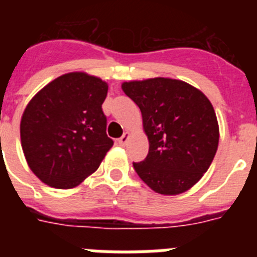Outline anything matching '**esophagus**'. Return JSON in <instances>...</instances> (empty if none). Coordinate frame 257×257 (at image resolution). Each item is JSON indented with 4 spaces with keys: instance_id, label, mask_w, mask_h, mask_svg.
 Masks as SVG:
<instances>
[{
    "instance_id": "34e87169",
    "label": "esophagus",
    "mask_w": 257,
    "mask_h": 257,
    "mask_svg": "<svg viewBox=\"0 0 257 257\" xmlns=\"http://www.w3.org/2000/svg\"><path fill=\"white\" fill-rule=\"evenodd\" d=\"M128 139H130V133H124L123 136L118 139V143H119V145H126Z\"/></svg>"
}]
</instances>
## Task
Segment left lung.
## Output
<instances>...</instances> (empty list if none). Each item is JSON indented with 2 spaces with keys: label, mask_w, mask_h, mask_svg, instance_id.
Instances as JSON below:
<instances>
[{
  "label": "left lung",
  "mask_w": 257,
  "mask_h": 257,
  "mask_svg": "<svg viewBox=\"0 0 257 257\" xmlns=\"http://www.w3.org/2000/svg\"><path fill=\"white\" fill-rule=\"evenodd\" d=\"M122 90L140 108L149 152L134 163L152 190L176 196L196 185L207 171L219 145V123L201 90L180 79L128 81Z\"/></svg>",
  "instance_id": "obj_1"
}]
</instances>
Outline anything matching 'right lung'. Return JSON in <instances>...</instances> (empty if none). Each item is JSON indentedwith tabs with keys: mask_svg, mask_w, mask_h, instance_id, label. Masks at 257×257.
Returning <instances> with one entry per match:
<instances>
[{
	"mask_svg": "<svg viewBox=\"0 0 257 257\" xmlns=\"http://www.w3.org/2000/svg\"><path fill=\"white\" fill-rule=\"evenodd\" d=\"M108 83L85 72L58 77L32 97L20 121L32 172L56 189H72L95 172L112 148L101 104Z\"/></svg>",
	"mask_w": 257,
	"mask_h": 257,
	"instance_id": "right-lung-1",
	"label": "right lung"
}]
</instances>
